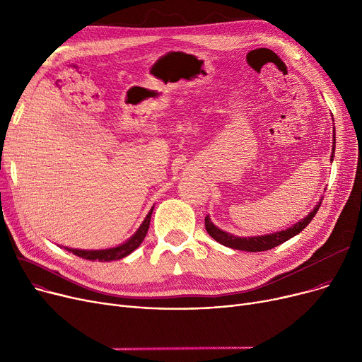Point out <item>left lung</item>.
<instances>
[{
	"instance_id": "obj_1",
	"label": "left lung",
	"mask_w": 362,
	"mask_h": 362,
	"mask_svg": "<svg viewBox=\"0 0 362 362\" xmlns=\"http://www.w3.org/2000/svg\"><path fill=\"white\" fill-rule=\"evenodd\" d=\"M334 129V127H333ZM334 133V132H333ZM334 138V136H333ZM334 144L336 141H333V154H334ZM332 154V161H333V156ZM322 199L318 202V205L314 208V210L300 221H298L295 226L289 227L286 230H281L277 233H272V235H265V236H254V238H238L233 236L230 233H226L223 230H220L218 227H216L211 221L210 217H205V229L214 240H217L218 243L229 246V248L233 250H239V251H248V252H261V251H269L272 248H276L280 243L289 240L291 238L296 236L299 232H302L305 227L311 223V220L314 218V216L317 214L318 208L321 205Z\"/></svg>"
}]
</instances>
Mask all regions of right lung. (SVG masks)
<instances>
[{
  "label": "right lung",
  "mask_w": 362,
  "mask_h": 362,
  "mask_svg": "<svg viewBox=\"0 0 362 362\" xmlns=\"http://www.w3.org/2000/svg\"><path fill=\"white\" fill-rule=\"evenodd\" d=\"M151 214L152 210L148 213L146 218L144 220V223L141 224V227L138 229V232L133 235L127 242H124L123 245L117 246V248H110V250H101V251H82V250H70L66 248L69 252H73L74 255H78L81 258L85 259H90V261H101V262H108V261H116V259H122L124 257H127L129 254H132L135 251L138 246L142 243L144 238L146 236V232L149 229V221H151Z\"/></svg>",
  "instance_id": "right-lung-1"
}]
</instances>
